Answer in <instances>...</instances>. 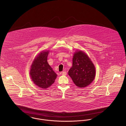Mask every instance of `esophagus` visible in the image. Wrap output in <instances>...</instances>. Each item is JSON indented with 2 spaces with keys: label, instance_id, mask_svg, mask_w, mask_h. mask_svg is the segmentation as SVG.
Instances as JSON below:
<instances>
[{
  "label": "esophagus",
  "instance_id": "esophagus-1",
  "mask_svg": "<svg viewBox=\"0 0 126 126\" xmlns=\"http://www.w3.org/2000/svg\"><path fill=\"white\" fill-rule=\"evenodd\" d=\"M62 74L63 75L65 76V75H66L67 73H66V72H65V71H63V72H61V73H60V74Z\"/></svg>",
  "mask_w": 126,
  "mask_h": 126
}]
</instances>
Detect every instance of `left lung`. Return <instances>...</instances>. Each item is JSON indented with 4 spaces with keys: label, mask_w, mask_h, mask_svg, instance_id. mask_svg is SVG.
Here are the masks:
<instances>
[{
    "label": "left lung",
    "mask_w": 126,
    "mask_h": 126,
    "mask_svg": "<svg viewBox=\"0 0 126 126\" xmlns=\"http://www.w3.org/2000/svg\"><path fill=\"white\" fill-rule=\"evenodd\" d=\"M95 67L89 58L81 51L75 53L72 67L68 75L78 87L83 88L89 85L94 79Z\"/></svg>",
    "instance_id": "1"
}]
</instances>
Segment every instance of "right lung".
<instances>
[{
  "instance_id": "add662e5",
  "label": "right lung",
  "mask_w": 126,
  "mask_h": 126,
  "mask_svg": "<svg viewBox=\"0 0 126 126\" xmlns=\"http://www.w3.org/2000/svg\"><path fill=\"white\" fill-rule=\"evenodd\" d=\"M48 51L42 52L34 59L31 66L30 76L33 82L42 88H47L57 76L47 62Z\"/></svg>"
}]
</instances>
